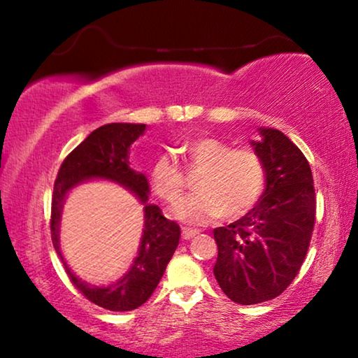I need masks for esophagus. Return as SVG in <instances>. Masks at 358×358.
Instances as JSON below:
<instances>
[{"instance_id": "1", "label": "esophagus", "mask_w": 358, "mask_h": 358, "mask_svg": "<svg viewBox=\"0 0 358 358\" xmlns=\"http://www.w3.org/2000/svg\"><path fill=\"white\" fill-rule=\"evenodd\" d=\"M197 233H199V229H194V228H182V238H184V239L194 238Z\"/></svg>"}]
</instances>
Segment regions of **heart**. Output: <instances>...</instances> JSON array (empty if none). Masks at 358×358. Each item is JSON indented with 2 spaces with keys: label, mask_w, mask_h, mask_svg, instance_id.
<instances>
[{
  "label": "heart",
  "mask_w": 358,
  "mask_h": 358,
  "mask_svg": "<svg viewBox=\"0 0 358 358\" xmlns=\"http://www.w3.org/2000/svg\"><path fill=\"white\" fill-rule=\"evenodd\" d=\"M190 168L202 169L195 192L180 200L174 215L187 223L203 224L222 217L238 220L262 197L267 171L262 156L252 148H234L217 136H197L182 145ZM153 192L164 202H178L185 189V176L178 161L159 155L150 169Z\"/></svg>",
  "instance_id": "obj_1"
}]
</instances>
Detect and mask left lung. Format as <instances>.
I'll return each mask as SVG.
<instances>
[{
    "instance_id": "8db88e82",
    "label": "left lung",
    "mask_w": 358,
    "mask_h": 358,
    "mask_svg": "<svg viewBox=\"0 0 358 358\" xmlns=\"http://www.w3.org/2000/svg\"><path fill=\"white\" fill-rule=\"evenodd\" d=\"M254 150L266 164V190L251 212L215 228L213 273L229 300L256 305L287 290L300 272L316 218L311 168L300 148L275 129H259Z\"/></svg>"
}]
</instances>
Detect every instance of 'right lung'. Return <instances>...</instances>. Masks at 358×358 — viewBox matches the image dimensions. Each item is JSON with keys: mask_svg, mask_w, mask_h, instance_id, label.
Listing matches in <instances>:
<instances>
[{"mask_svg": "<svg viewBox=\"0 0 358 358\" xmlns=\"http://www.w3.org/2000/svg\"><path fill=\"white\" fill-rule=\"evenodd\" d=\"M145 124H107L96 129L87 138L76 146L63 159L53 184L50 229L52 243L58 256H62L58 244V223L62 207L68 190L87 179H109L119 182L140 199L148 200L150 185L145 174L130 168L129 151L134 141L143 135ZM180 228L161 212L158 205H145V229L138 256L130 271L120 280L109 287H91L73 275L66 262L65 271L73 285L94 305L110 311H131L143 305L153 295L155 288L163 277L166 266L179 244Z\"/></svg>", "mask_w": 358, "mask_h": 358, "instance_id": "add662e5", "label": "right lung"}]
</instances>
